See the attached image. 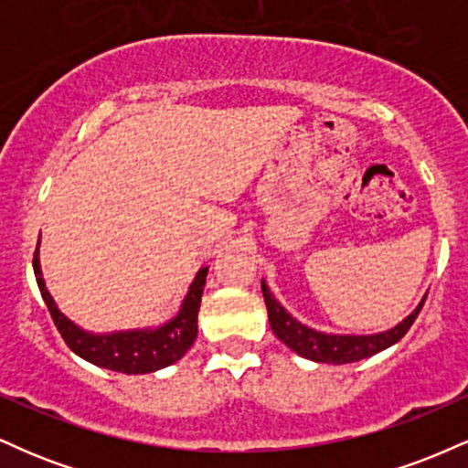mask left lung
Here are the masks:
<instances>
[{"mask_svg": "<svg viewBox=\"0 0 468 468\" xmlns=\"http://www.w3.org/2000/svg\"><path fill=\"white\" fill-rule=\"evenodd\" d=\"M261 292H264V302L268 308V321H271L272 332L279 341H283L292 352H297L299 356L310 358L314 363H332V365H346V363H356L363 358L374 356V354L388 350V347L399 343L402 336L407 335L416 316L420 314L424 299L416 305V310L410 316L400 321L399 325H394L391 330L378 332V335H325V332L313 330L302 321L294 319L292 314L283 308L282 303L272 297L271 288L266 286V282L261 279Z\"/></svg>", "mask_w": 468, "mask_h": 468, "instance_id": "1", "label": "left lung"}]
</instances>
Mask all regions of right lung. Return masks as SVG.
<instances>
[{
  "label": "right lung",
  "instance_id": "obj_1",
  "mask_svg": "<svg viewBox=\"0 0 468 468\" xmlns=\"http://www.w3.org/2000/svg\"><path fill=\"white\" fill-rule=\"evenodd\" d=\"M37 286L41 297L50 310L58 335L68 343L74 354L85 361L99 365V367L112 369L121 374H149L174 365L185 356L197 336V310H200L204 283H207L208 268H200L196 279L191 282L189 292L180 305V313L166 324L158 327H143V330H121L110 335H94L83 330L74 321H69L61 310L57 308L55 299L48 292L44 275L39 264V244H37L35 257H32Z\"/></svg>",
  "mask_w": 468,
  "mask_h": 468
}]
</instances>
